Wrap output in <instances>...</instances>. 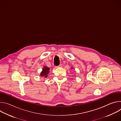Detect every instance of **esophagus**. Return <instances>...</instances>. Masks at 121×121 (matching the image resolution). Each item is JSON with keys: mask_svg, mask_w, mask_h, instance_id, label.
I'll use <instances>...</instances> for the list:
<instances>
[{"mask_svg": "<svg viewBox=\"0 0 121 121\" xmlns=\"http://www.w3.org/2000/svg\"><path fill=\"white\" fill-rule=\"evenodd\" d=\"M62 67V65L61 64H60L59 65L57 66H56V68H58V67Z\"/></svg>", "mask_w": 121, "mask_h": 121, "instance_id": "obj_1", "label": "esophagus"}]
</instances>
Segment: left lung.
I'll use <instances>...</instances> for the list:
<instances>
[{
  "mask_svg": "<svg viewBox=\"0 0 121 121\" xmlns=\"http://www.w3.org/2000/svg\"><path fill=\"white\" fill-rule=\"evenodd\" d=\"M71 69H72V68H71Z\"/></svg>",
  "mask_w": 121,
  "mask_h": 121,
  "instance_id": "obj_1",
  "label": "left lung"
}]
</instances>
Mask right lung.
<instances>
[{
    "instance_id": "right-lung-1",
    "label": "right lung",
    "mask_w": 121,
    "mask_h": 121,
    "mask_svg": "<svg viewBox=\"0 0 121 121\" xmlns=\"http://www.w3.org/2000/svg\"><path fill=\"white\" fill-rule=\"evenodd\" d=\"M49 70L50 68L49 67H47V66H44V67L43 69V70L41 72L40 74V76L41 77H44L45 78L47 77V75L49 73Z\"/></svg>"
}]
</instances>
